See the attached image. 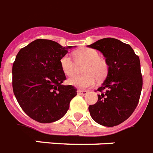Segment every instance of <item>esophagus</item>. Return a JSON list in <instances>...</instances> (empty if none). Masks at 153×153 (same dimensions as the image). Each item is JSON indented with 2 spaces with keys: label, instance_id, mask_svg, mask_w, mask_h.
<instances>
[{
  "label": "esophagus",
  "instance_id": "esophagus-1",
  "mask_svg": "<svg viewBox=\"0 0 153 153\" xmlns=\"http://www.w3.org/2000/svg\"><path fill=\"white\" fill-rule=\"evenodd\" d=\"M88 92V91H86V90H81V89H78L77 90L78 95H83V96H84V95H87Z\"/></svg>",
  "mask_w": 153,
  "mask_h": 153
}]
</instances>
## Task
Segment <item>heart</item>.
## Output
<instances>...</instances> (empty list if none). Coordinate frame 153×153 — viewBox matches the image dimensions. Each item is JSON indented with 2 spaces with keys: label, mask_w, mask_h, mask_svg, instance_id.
Segmentation results:
<instances>
[{
  "label": "heart",
  "mask_w": 153,
  "mask_h": 153,
  "mask_svg": "<svg viewBox=\"0 0 153 153\" xmlns=\"http://www.w3.org/2000/svg\"><path fill=\"white\" fill-rule=\"evenodd\" d=\"M76 61L78 64L85 63L82 75H73L76 72L75 62L69 54H65L60 61L63 73L67 76H72L69 78L68 83L70 85L80 88H87L92 86L96 80H102L108 73V64L106 60L100 57V53L91 48H82L74 53Z\"/></svg>",
  "instance_id": "heart-1"
}]
</instances>
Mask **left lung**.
<instances>
[{"label":"left lung","mask_w":153,"mask_h":153,"mask_svg":"<svg viewBox=\"0 0 153 153\" xmlns=\"http://www.w3.org/2000/svg\"><path fill=\"white\" fill-rule=\"evenodd\" d=\"M100 51L108 64L107 78L97 89L96 104L88 107L95 122L112 127L131 115L138 104L142 89V76L139 57L129 44L107 38L88 46Z\"/></svg>","instance_id":"1"}]
</instances>
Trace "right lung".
<instances>
[{"label": "right lung", "mask_w": 153, "mask_h": 153, "mask_svg": "<svg viewBox=\"0 0 153 153\" xmlns=\"http://www.w3.org/2000/svg\"><path fill=\"white\" fill-rule=\"evenodd\" d=\"M70 48L39 39L22 48L16 57L13 92L23 111L39 123L59 120L77 94L73 85L62 84L66 77L60 61Z\"/></svg>", "instance_id": "add662e5"}]
</instances>
